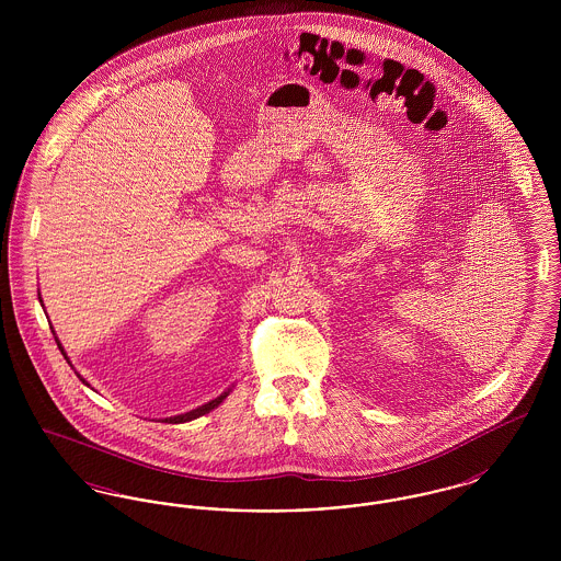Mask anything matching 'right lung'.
I'll return each instance as SVG.
<instances>
[{"instance_id":"obj_1","label":"right lung","mask_w":561,"mask_h":561,"mask_svg":"<svg viewBox=\"0 0 561 561\" xmlns=\"http://www.w3.org/2000/svg\"><path fill=\"white\" fill-rule=\"evenodd\" d=\"M56 339V336H54ZM56 343H58V339H56ZM58 348L62 351V355H65V348L60 347V343H58ZM65 359H67V355H65ZM80 376V374H78ZM81 378V376H80ZM83 380V378H81ZM85 382V380H83ZM88 385V382H85ZM231 391V389H229ZM229 391H225L222 396H218L216 400L208 401V403H204V405H199V408H195V410H191V412H185V414H179V416H170V419H163L165 423H172V425H179V423H188V421H193V419H199V416H204V414H208L210 410H214L220 401L225 400L227 396H229Z\"/></svg>"}]
</instances>
